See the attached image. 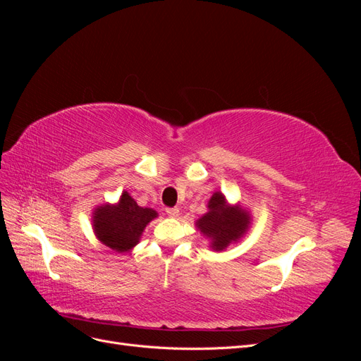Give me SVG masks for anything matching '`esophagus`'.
I'll use <instances>...</instances> for the list:
<instances>
[{
    "instance_id": "esophagus-1",
    "label": "esophagus",
    "mask_w": 361,
    "mask_h": 361,
    "mask_svg": "<svg viewBox=\"0 0 361 361\" xmlns=\"http://www.w3.org/2000/svg\"><path fill=\"white\" fill-rule=\"evenodd\" d=\"M166 212H167L170 216H178V215H179V207H167Z\"/></svg>"
}]
</instances>
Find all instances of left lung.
<instances>
[{
	"instance_id": "8db88e82",
	"label": "left lung",
	"mask_w": 361,
	"mask_h": 361,
	"mask_svg": "<svg viewBox=\"0 0 361 361\" xmlns=\"http://www.w3.org/2000/svg\"><path fill=\"white\" fill-rule=\"evenodd\" d=\"M207 211L199 218L195 227L211 239V248L223 251L241 239L251 224L250 214L241 206L227 204L223 192L216 191L207 202Z\"/></svg>"
}]
</instances>
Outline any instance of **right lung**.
<instances>
[{
    "mask_svg": "<svg viewBox=\"0 0 361 361\" xmlns=\"http://www.w3.org/2000/svg\"><path fill=\"white\" fill-rule=\"evenodd\" d=\"M158 216L150 207H141L123 191L116 204H102L93 211V231L99 241L118 253L133 250L146 226Z\"/></svg>",
    "mask_w": 361,
    "mask_h": 361,
    "instance_id": "1",
    "label": "right lung"
}]
</instances>
